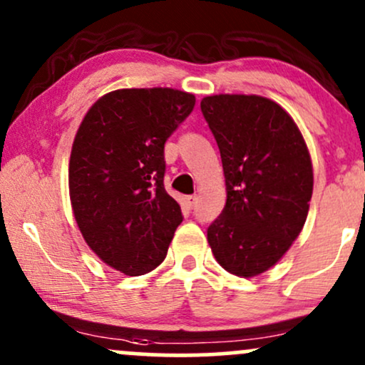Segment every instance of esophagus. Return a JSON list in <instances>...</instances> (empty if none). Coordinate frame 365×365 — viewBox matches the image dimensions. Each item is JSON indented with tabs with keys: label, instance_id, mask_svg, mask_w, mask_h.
<instances>
[{
	"label": "esophagus",
	"instance_id": "1",
	"mask_svg": "<svg viewBox=\"0 0 365 365\" xmlns=\"http://www.w3.org/2000/svg\"><path fill=\"white\" fill-rule=\"evenodd\" d=\"M183 202H185V206H187L188 209L195 207L197 197H195V195H187V197H183Z\"/></svg>",
	"mask_w": 365,
	"mask_h": 365
}]
</instances>
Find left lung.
<instances>
[{
  "mask_svg": "<svg viewBox=\"0 0 365 365\" xmlns=\"http://www.w3.org/2000/svg\"><path fill=\"white\" fill-rule=\"evenodd\" d=\"M200 110L226 185L207 242L223 269L254 278L282 261L302 232L314 187L311 154L287 110L262 96H206Z\"/></svg>",
  "mask_w": 365,
  "mask_h": 365,
  "instance_id": "1",
  "label": "left lung"
}]
</instances>
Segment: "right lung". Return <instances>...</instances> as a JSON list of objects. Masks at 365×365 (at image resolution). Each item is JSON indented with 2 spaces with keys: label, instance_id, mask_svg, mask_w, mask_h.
Segmentation results:
<instances>
[{
  "label": "right lung",
  "instance_id": "1",
  "mask_svg": "<svg viewBox=\"0 0 365 365\" xmlns=\"http://www.w3.org/2000/svg\"><path fill=\"white\" fill-rule=\"evenodd\" d=\"M195 106L170 87L118 89L99 98L75 133L68 188L83 240L128 276L165 261L180 204L165 190V142Z\"/></svg>",
  "mask_w": 365,
  "mask_h": 365
}]
</instances>
